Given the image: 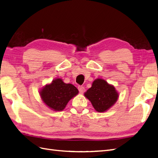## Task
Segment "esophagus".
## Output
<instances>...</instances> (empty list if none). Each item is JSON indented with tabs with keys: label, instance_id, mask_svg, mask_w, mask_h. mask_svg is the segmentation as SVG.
Instances as JSON below:
<instances>
[{
	"label": "esophagus",
	"instance_id": "34e87169",
	"mask_svg": "<svg viewBox=\"0 0 158 158\" xmlns=\"http://www.w3.org/2000/svg\"><path fill=\"white\" fill-rule=\"evenodd\" d=\"M78 90H79V92H80V93H81V94L84 93V91H85V88H84V86H79L78 87Z\"/></svg>",
	"mask_w": 158,
	"mask_h": 158
}]
</instances>
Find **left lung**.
Returning <instances> with one entry per match:
<instances>
[{
    "label": "left lung",
    "mask_w": 158,
    "mask_h": 158,
    "mask_svg": "<svg viewBox=\"0 0 158 158\" xmlns=\"http://www.w3.org/2000/svg\"><path fill=\"white\" fill-rule=\"evenodd\" d=\"M86 97L99 113L105 112L117 101L118 93L113 85L101 78L96 79L85 93Z\"/></svg>",
    "instance_id": "1"
}]
</instances>
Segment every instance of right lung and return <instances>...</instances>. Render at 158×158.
Here are the masks:
<instances>
[{
	"mask_svg": "<svg viewBox=\"0 0 158 158\" xmlns=\"http://www.w3.org/2000/svg\"><path fill=\"white\" fill-rule=\"evenodd\" d=\"M78 94V90L72 84H66L56 78L41 88V98L46 106L55 111L63 110L68 102Z\"/></svg>",
	"mask_w": 158,
	"mask_h": 158,
	"instance_id": "1",
	"label": "right lung"
}]
</instances>
